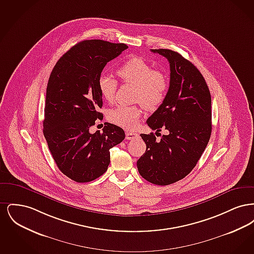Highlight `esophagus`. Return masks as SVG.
Segmentation results:
<instances>
[{
    "label": "esophagus",
    "mask_w": 254,
    "mask_h": 254,
    "mask_svg": "<svg viewBox=\"0 0 254 254\" xmlns=\"http://www.w3.org/2000/svg\"><path fill=\"white\" fill-rule=\"evenodd\" d=\"M138 136H139L138 133L133 132V131H127V132H126V138H127V140H133V139L137 138Z\"/></svg>",
    "instance_id": "obj_1"
}]
</instances>
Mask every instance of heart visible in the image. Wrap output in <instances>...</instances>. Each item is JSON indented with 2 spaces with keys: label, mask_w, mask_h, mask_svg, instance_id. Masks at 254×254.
I'll list each match as a JSON object with an SVG mask.
<instances>
[{
  "label": "heart",
  "mask_w": 254,
  "mask_h": 254,
  "mask_svg": "<svg viewBox=\"0 0 254 254\" xmlns=\"http://www.w3.org/2000/svg\"><path fill=\"white\" fill-rule=\"evenodd\" d=\"M118 76L124 83L135 85L134 100L140 102L147 110L157 109L165 101L169 88L166 73L154 69L144 59L133 57L118 68ZM98 88L102 97L112 103L116 96L118 82L111 75L103 73L98 79ZM142 110L138 106L119 105L109 112V120L126 129L138 126Z\"/></svg>",
  "instance_id": "obj_1"
}]
</instances>
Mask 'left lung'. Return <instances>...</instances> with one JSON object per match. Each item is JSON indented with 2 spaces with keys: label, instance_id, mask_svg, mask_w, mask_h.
Returning <instances> with one entry per match:
<instances>
[{
  "label": "left lung",
  "instance_id": "left-lung-1",
  "mask_svg": "<svg viewBox=\"0 0 254 254\" xmlns=\"http://www.w3.org/2000/svg\"><path fill=\"white\" fill-rule=\"evenodd\" d=\"M166 57L170 67L167 97L146 124L153 132L141 134L145 152L137 161L140 175L149 183L167 186L185 178L202 156L211 134V96L203 75L190 61L170 49H151Z\"/></svg>",
  "mask_w": 254,
  "mask_h": 254
}]
</instances>
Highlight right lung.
I'll use <instances>...</instances> for the list:
<instances>
[{"label": "right lung", "instance_id": "right-lung-1", "mask_svg": "<svg viewBox=\"0 0 254 254\" xmlns=\"http://www.w3.org/2000/svg\"><path fill=\"white\" fill-rule=\"evenodd\" d=\"M128 48L103 40H85L65 52L49 76L44 135L61 171L78 183L93 181L110 163L109 149L125 139L120 127L107 123L103 132L89 128L103 115L98 79L109 61Z\"/></svg>", "mask_w": 254, "mask_h": 254}]
</instances>
